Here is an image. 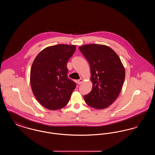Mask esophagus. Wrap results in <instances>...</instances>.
<instances>
[{
	"mask_svg": "<svg viewBox=\"0 0 155 155\" xmlns=\"http://www.w3.org/2000/svg\"><path fill=\"white\" fill-rule=\"evenodd\" d=\"M82 81H83L82 79H80V80H78L77 81V83L78 85H80V84H81V83L82 82Z\"/></svg>",
	"mask_w": 155,
	"mask_h": 155,
	"instance_id": "1",
	"label": "esophagus"
}]
</instances>
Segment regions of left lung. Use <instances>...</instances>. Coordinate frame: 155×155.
<instances>
[{"mask_svg":"<svg viewBox=\"0 0 155 155\" xmlns=\"http://www.w3.org/2000/svg\"><path fill=\"white\" fill-rule=\"evenodd\" d=\"M80 51L88 60L92 89L84 96L86 103L96 109L108 107L118 97L125 79V71L117 53L109 46L85 45Z\"/></svg>","mask_w":155,"mask_h":155,"instance_id":"obj_1","label":"left lung"}]
</instances>
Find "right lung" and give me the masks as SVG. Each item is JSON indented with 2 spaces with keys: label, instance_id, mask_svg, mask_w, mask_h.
<instances>
[{
  "label": "right lung",
  "instance_id": "right-lung-1",
  "mask_svg": "<svg viewBox=\"0 0 155 155\" xmlns=\"http://www.w3.org/2000/svg\"><path fill=\"white\" fill-rule=\"evenodd\" d=\"M75 45L59 44L47 47L34 59L30 72V84L37 101L49 110H59L68 103L76 87L68 78L67 63Z\"/></svg>",
  "mask_w": 155,
  "mask_h": 155
}]
</instances>
